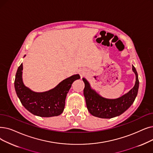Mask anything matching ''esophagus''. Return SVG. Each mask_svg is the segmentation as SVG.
<instances>
[{
	"label": "esophagus",
	"instance_id": "esophagus-1",
	"mask_svg": "<svg viewBox=\"0 0 153 153\" xmlns=\"http://www.w3.org/2000/svg\"><path fill=\"white\" fill-rule=\"evenodd\" d=\"M81 77H84L85 75V71H82L81 72Z\"/></svg>",
	"mask_w": 153,
	"mask_h": 153
}]
</instances>
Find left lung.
Segmentation results:
<instances>
[{"label": "left lung", "mask_w": 153, "mask_h": 153, "mask_svg": "<svg viewBox=\"0 0 153 153\" xmlns=\"http://www.w3.org/2000/svg\"><path fill=\"white\" fill-rule=\"evenodd\" d=\"M132 71L136 74V83L133 88L127 94L115 99H105L99 96L91 88L87 80L82 79L85 84L84 95L86 105L92 116L100 118H112L121 115L132 104L137 96L139 88L137 73L133 65Z\"/></svg>", "instance_id": "1"}]
</instances>
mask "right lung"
<instances>
[{
	"label": "right lung",
	"instance_id": "1",
	"mask_svg": "<svg viewBox=\"0 0 153 153\" xmlns=\"http://www.w3.org/2000/svg\"><path fill=\"white\" fill-rule=\"evenodd\" d=\"M22 69L21 64L16 72L14 86L16 94L24 108L33 114L41 117H52L62 114L68 92L73 82L80 79V76L76 74L65 79L49 91L36 92L24 85Z\"/></svg>",
	"mask_w": 153,
	"mask_h": 153
}]
</instances>
